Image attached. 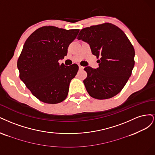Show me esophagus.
<instances>
[{"label": "esophagus", "mask_w": 155, "mask_h": 155, "mask_svg": "<svg viewBox=\"0 0 155 155\" xmlns=\"http://www.w3.org/2000/svg\"><path fill=\"white\" fill-rule=\"evenodd\" d=\"M78 68H79V69L80 70H82V69H84V67L83 66H81V65H78Z\"/></svg>", "instance_id": "esophagus-1"}]
</instances>
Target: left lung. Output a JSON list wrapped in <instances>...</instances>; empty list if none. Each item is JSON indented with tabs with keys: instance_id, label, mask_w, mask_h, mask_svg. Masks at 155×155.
I'll use <instances>...</instances> for the list:
<instances>
[{
	"instance_id": "8db88e82",
	"label": "left lung",
	"mask_w": 155,
	"mask_h": 155,
	"mask_svg": "<svg viewBox=\"0 0 155 155\" xmlns=\"http://www.w3.org/2000/svg\"><path fill=\"white\" fill-rule=\"evenodd\" d=\"M89 44L98 60V68H84V80L91 97L107 99L117 95L131 77L134 65V49L124 32L111 23L91 26L81 29L77 37Z\"/></svg>"
}]
</instances>
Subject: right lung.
<instances>
[{"label":"right lung","mask_w":155,"mask_h":155,"mask_svg":"<svg viewBox=\"0 0 155 155\" xmlns=\"http://www.w3.org/2000/svg\"><path fill=\"white\" fill-rule=\"evenodd\" d=\"M79 29L43 26L30 35L17 61L19 77L33 95L47 104L66 98L69 84L77 74L76 64L66 66L58 61L67 55L68 48Z\"/></svg>","instance_id":"obj_1"}]
</instances>
